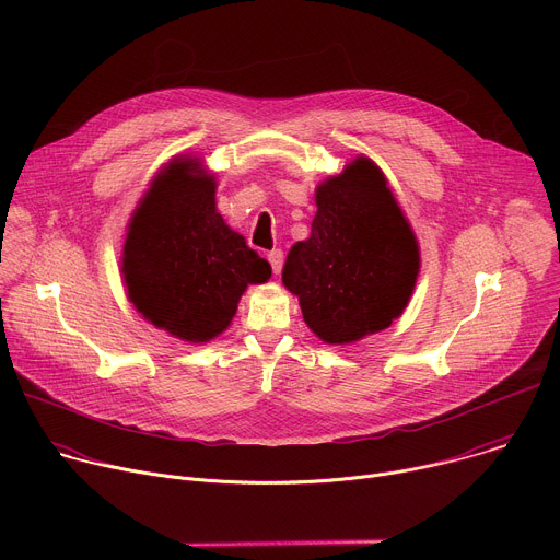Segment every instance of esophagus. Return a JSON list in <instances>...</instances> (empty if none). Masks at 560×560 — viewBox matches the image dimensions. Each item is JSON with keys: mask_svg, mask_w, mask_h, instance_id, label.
<instances>
[{"mask_svg": "<svg viewBox=\"0 0 560 560\" xmlns=\"http://www.w3.org/2000/svg\"><path fill=\"white\" fill-rule=\"evenodd\" d=\"M268 261H270V266H272V272L279 275L281 268H283V250H279V248L270 250V253H268Z\"/></svg>", "mask_w": 560, "mask_h": 560, "instance_id": "34e87169", "label": "esophagus"}]
</instances>
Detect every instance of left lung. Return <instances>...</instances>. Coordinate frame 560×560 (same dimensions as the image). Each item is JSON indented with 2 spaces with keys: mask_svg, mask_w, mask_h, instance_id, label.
<instances>
[{
  "mask_svg": "<svg viewBox=\"0 0 560 560\" xmlns=\"http://www.w3.org/2000/svg\"><path fill=\"white\" fill-rule=\"evenodd\" d=\"M314 199L312 232L290 248L283 285L318 339L348 346L404 314L421 268L419 244L368 156L326 179Z\"/></svg>",
  "mask_w": 560,
  "mask_h": 560,
  "instance_id": "8db88e82",
  "label": "left lung"
}]
</instances>
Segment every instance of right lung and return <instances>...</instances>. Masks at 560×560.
Instances as JSON below:
<instances>
[{"label":"right lung","mask_w":560,"mask_h":560,"mask_svg":"<svg viewBox=\"0 0 560 560\" xmlns=\"http://www.w3.org/2000/svg\"><path fill=\"white\" fill-rule=\"evenodd\" d=\"M214 190L199 159H173L132 212L121 257L137 312L190 343L221 335L246 288L272 277L270 264L217 212Z\"/></svg>","instance_id":"obj_1"}]
</instances>
